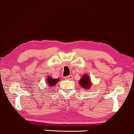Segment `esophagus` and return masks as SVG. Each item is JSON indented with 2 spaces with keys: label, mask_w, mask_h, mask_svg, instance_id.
Listing matches in <instances>:
<instances>
[{
  "label": "esophagus",
  "mask_w": 134,
  "mask_h": 134,
  "mask_svg": "<svg viewBox=\"0 0 134 134\" xmlns=\"http://www.w3.org/2000/svg\"><path fill=\"white\" fill-rule=\"evenodd\" d=\"M72 79H73V75H69V76H67L65 77V79L66 80H71Z\"/></svg>",
  "instance_id": "34e87169"
}]
</instances>
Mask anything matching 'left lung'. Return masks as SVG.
<instances>
[{"instance_id":"left-lung-1","label":"left lung","mask_w":134,"mask_h":134,"mask_svg":"<svg viewBox=\"0 0 134 134\" xmlns=\"http://www.w3.org/2000/svg\"><path fill=\"white\" fill-rule=\"evenodd\" d=\"M79 83L84 89L88 91L91 86V79L88 75H84L82 79L79 80Z\"/></svg>"}]
</instances>
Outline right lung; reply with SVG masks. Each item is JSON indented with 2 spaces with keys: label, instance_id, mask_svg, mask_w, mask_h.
Here are the masks:
<instances>
[{
  "label": "right lung",
  "instance_id": "add662e5",
  "mask_svg": "<svg viewBox=\"0 0 134 134\" xmlns=\"http://www.w3.org/2000/svg\"><path fill=\"white\" fill-rule=\"evenodd\" d=\"M47 80V83L49 86H55V84L58 83L59 82V79H52V77L51 76H48L47 79L46 80Z\"/></svg>",
  "mask_w": 134,
  "mask_h": 134
}]
</instances>
